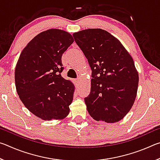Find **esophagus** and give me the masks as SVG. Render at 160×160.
Segmentation results:
<instances>
[{
  "label": "esophagus",
  "mask_w": 160,
  "mask_h": 160,
  "mask_svg": "<svg viewBox=\"0 0 160 160\" xmlns=\"http://www.w3.org/2000/svg\"><path fill=\"white\" fill-rule=\"evenodd\" d=\"M79 82H80V80L79 79H75L74 80V82H75V84L76 85H78V83H79Z\"/></svg>",
  "instance_id": "obj_1"
}]
</instances>
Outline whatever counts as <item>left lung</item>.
Masks as SVG:
<instances>
[{
  "instance_id": "left-lung-1",
  "label": "left lung",
  "mask_w": 160,
  "mask_h": 160,
  "mask_svg": "<svg viewBox=\"0 0 160 160\" xmlns=\"http://www.w3.org/2000/svg\"><path fill=\"white\" fill-rule=\"evenodd\" d=\"M75 41L92 69L91 90L85 102L96 121L116 123L134 104L138 72L133 59L118 39L102 29L75 32Z\"/></svg>"
}]
</instances>
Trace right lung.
<instances>
[{
    "label": "right lung",
    "instance_id": "right-lung-1",
    "mask_svg": "<svg viewBox=\"0 0 160 160\" xmlns=\"http://www.w3.org/2000/svg\"><path fill=\"white\" fill-rule=\"evenodd\" d=\"M74 42L69 32L50 29L29 42L15 71V87L29 112L44 121L61 120L70 112L75 86L61 76V57Z\"/></svg>",
    "mask_w": 160,
    "mask_h": 160
}]
</instances>
